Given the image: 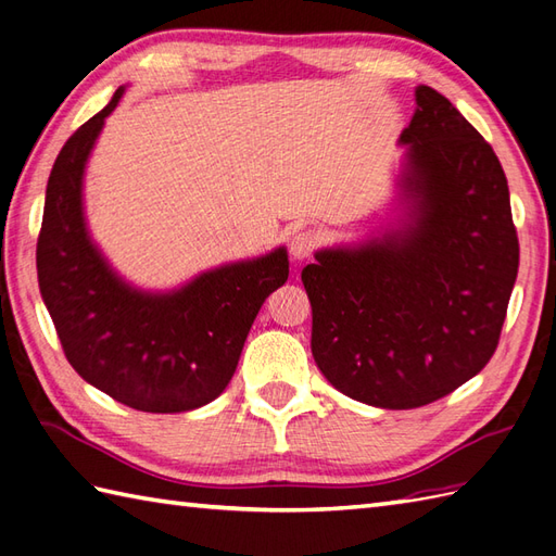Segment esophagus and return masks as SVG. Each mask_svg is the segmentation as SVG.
Returning <instances> with one entry per match:
<instances>
[{
  "mask_svg": "<svg viewBox=\"0 0 556 556\" xmlns=\"http://www.w3.org/2000/svg\"><path fill=\"white\" fill-rule=\"evenodd\" d=\"M320 248V236L308 229H301L291 236L289 253L293 260H308Z\"/></svg>",
  "mask_w": 556,
  "mask_h": 556,
  "instance_id": "34e87169",
  "label": "esophagus"
}]
</instances>
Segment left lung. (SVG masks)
<instances>
[{"instance_id":"obj_1","label":"left lung","mask_w":556,"mask_h":556,"mask_svg":"<svg viewBox=\"0 0 556 556\" xmlns=\"http://www.w3.org/2000/svg\"><path fill=\"white\" fill-rule=\"evenodd\" d=\"M401 134L410 224L301 271L317 368L363 404L418 408L497 351L518 275L509 186L492 146L430 86Z\"/></svg>"}]
</instances>
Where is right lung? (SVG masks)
Listing matches in <instances>:
<instances>
[{
    "label": "right lung",
    "instance_id": "add662e5",
    "mask_svg": "<svg viewBox=\"0 0 556 556\" xmlns=\"http://www.w3.org/2000/svg\"><path fill=\"white\" fill-rule=\"evenodd\" d=\"M122 96L124 88L54 160L35 251L38 285L83 380L136 410L181 413L229 384L260 305L289 279V257L277 248L162 296L126 287L90 243L80 205L86 160Z\"/></svg>",
    "mask_w": 556,
    "mask_h": 556
}]
</instances>
